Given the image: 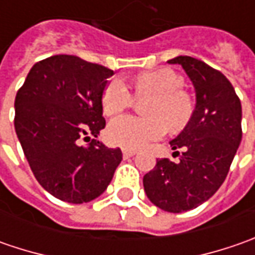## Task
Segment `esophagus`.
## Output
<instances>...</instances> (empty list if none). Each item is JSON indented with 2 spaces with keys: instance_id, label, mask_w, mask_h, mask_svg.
I'll return each instance as SVG.
<instances>
[{
  "instance_id": "34e87169",
  "label": "esophagus",
  "mask_w": 255,
  "mask_h": 255,
  "mask_svg": "<svg viewBox=\"0 0 255 255\" xmlns=\"http://www.w3.org/2000/svg\"><path fill=\"white\" fill-rule=\"evenodd\" d=\"M122 153H123V157H125V159H129V157H132V156H134V154H136V152H133V150H128V149H123Z\"/></svg>"
}]
</instances>
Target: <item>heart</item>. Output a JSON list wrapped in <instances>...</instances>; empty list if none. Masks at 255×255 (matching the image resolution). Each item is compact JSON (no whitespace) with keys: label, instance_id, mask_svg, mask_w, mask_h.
I'll return each mask as SVG.
<instances>
[{"label":"heart","instance_id":"obj_1","mask_svg":"<svg viewBox=\"0 0 255 255\" xmlns=\"http://www.w3.org/2000/svg\"><path fill=\"white\" fill-rule=\"evenodd\" d=\"M183 78L177 72L162 68L143 72L134 79L136 99H146L143 113L137 118L122 115L115 118L108 128V139L125 149H140L159 140L169 126L179 130L190 119L193 103L190 96L181 89ZM132 92L121 78H112L103 89L102 108L106 115H115L132 106Z\"/></svg>","mask_w":255,"mask_h":255}]
</instances>
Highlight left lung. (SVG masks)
<instances>
[{
	"label": "left lung",
	"mask_w": 255,
	"mask_h": 255,
	"mask_svg": "<svg viewBox=\"0 0 255 255\" xmlns=\"http://www.w3.org/2000/svg\"><path fill=\"white\" fill-rule=\"evenodd\" d=\"M179 64L196 91V108L186 128L170 140L183 149L179 162L159 159L144 174L143 187L154 206L169 213L199 207L219 190L241 142V102L220 71L191 56L167 61Z\"/></svg>",
	"instance_id": "1"
}]
</instances>
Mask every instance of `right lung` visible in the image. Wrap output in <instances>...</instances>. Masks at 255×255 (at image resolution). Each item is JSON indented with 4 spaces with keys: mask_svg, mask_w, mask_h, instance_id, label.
Wrapping results in <instances>:
<instances>
[{
    "mask_svg": "<svg viewBox=\"0 0 255 255\" xmlns=\"http://www.w3.org/2000/svg\"><path fill=\"white\" fill-rule=\"evenodd\" d=\"M112 69L74 55H54L31 68L15 96V132L35 179L62 201L99 197L122 160L96 137L105 128L102 93ZM94 139H91L90 136ZM91 140L81 146L79 139Z\"/></svg>",
    "mask_w": 255,
    "mask_h": 255,
    "instance_id": "obj_1",
    "label": "right lung"
}]
</instances>
